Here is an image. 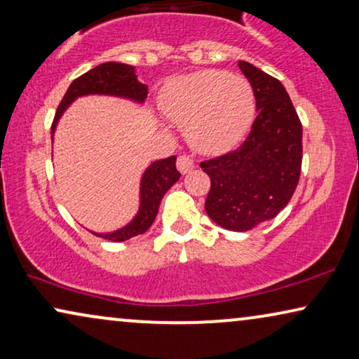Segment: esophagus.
<instances>
[{"label": "esophagus", "mask_w": 359, "mask_h": 359, "mask_svg": "<svg viewBox=\"0 0 359 359\" xmlns=\"http://www.w3.org/2000/svg\"><path fill=\"white\" fill-rule=\"evenodd\" d=\"M195 168V163H194V159L190 158V156H179V159H177V169L180 170L182 174H187V172H190L191 169Z\"/></svg>", "instance_id": "34e87169"}]
</instances>
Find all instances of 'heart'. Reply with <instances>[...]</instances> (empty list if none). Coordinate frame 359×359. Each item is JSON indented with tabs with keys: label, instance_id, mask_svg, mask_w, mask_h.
<instances>
[{
	"label": "heart",
	"instance_id": "obj_1",
	"mask_svg": "<svg viewBox=\"0 0 359 359\" xmlns=\"http://www.w3.org/2000/svg\"><path fill=\"white\" fill-rule=\"evenodd\" d=\"M161 105L170 122L187 128L189 143L208 154L224 153L244 138L255 112L250 84L205 69L165 86Z\"/></svg>",
	"mask_w": 359,
	"mask_h": 359
}]
</instances>
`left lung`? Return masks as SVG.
Returning a JSON list of instances; mask_svg holds the SVG:
<instances>
[{
  "instance_id": "left-lung-1",
  "label": "left lung",
  "mask_w": 359,
  "mask_h": 359,
  "mask_svg": "<svg viewBox=\"0 0 359 359\" xmlns=\"http://www.w3.org/2000/svg\"><path fill=\"white\" fill-rule=\"evenodd\" d=\"M239 68L254 90L257 118L239 148L200 165L211 180L206 215L244 232L290 203L301 175L302 125L278 79L247 62Z\"/></svg>"
}]
</instances>
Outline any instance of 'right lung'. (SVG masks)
I'll return each instance as SVG.
<instances>
[{
  "label": "right lung",
  "mask_w": 359,
  "mask_h": 359,
  "mask_svg": "<svg viewBox=\"0 0 359 359\" xmlns=\"http://www.w3.org/2000/svg\"><path fill=\"white\" fill-rule=\"evenodd\" d=\"M89 94L115 95V97L130 99L141 104L144 102L146 95H148V86L136 79L135 68L130 67V65L109 62L93 68L90 72L84 73L83 76L76 78L69 84L67 94L63 95L62 102H60L57 109V114H55L52 125V140L58 120L62 118L68 105L73 100L81 97V95ZM175 159H177L175 156H170V158L154 161L144 170L140 184V210L127 226L114 232H102V234L100 232H93V234L112 242H123L148 231L151 224L154 223L164 194L180 177V172L175 168Z\"/></svg>",
  "instance_id": "right-lung-1"
}]
</instances>
